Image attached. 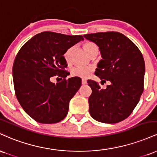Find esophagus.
Wrapping results in <instances>:
<instances>
[{"mask_svg": "<svg viewBox=\"0 0 157 157\" xmlns=\"http://www.w3.org/2000/svg\"><path fill=\"white\" fill-rule=\"evenodd\" d=\"M86 83H87V81H86V80H84V79H82V84L86 85Z\"/></svg>", "mask_w": 157, "mask_h": 157, "instance_id": "obj_1", "label": "esophagus"}]
</instances>
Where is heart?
Segmentation results:
<instances>
[{
	"mask_svg": "<svg viewBox=\"0 0 157 157\" xmlns=\"http://www.w3.org/2000/svg\"><path fill=\"white\" fill-rule=\"evenodd\" d=\"M83 48L85 51L88 53L89 56H92L95 54H98L99 49L98 47L94 43L88 41L83 44ZM74 48L70 47L66 50L64 53V58L66 63H69L71 60V55H72ZM94 71V68L91 66H87V67H83V66H75V67L71 68V75L74 77H82V78H86L91 75V72Z\"/></svg>",
	"mask_w": 157,
	"mask_h": 157,
	"instance_id": "1",
	"label": "heart"
}]
</instances>
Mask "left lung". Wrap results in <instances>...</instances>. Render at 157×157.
<instances>
[{
  "mask_svg": "<svg viewBox=\"0 0 157 157\" xmlns=\"http://www.w3.org/2000/svg\"><path fill=\"white\" fill-rule=\"evenodd\" d=\"M84 37L95 43L101 52L102 59L95 75L102 82L110 81L103 89L96 81L88 80L92 90L89 98L90 114L104 123L121 122L133 112L144 91L143 56L137 46L120 32H97Z\"/></svg>",
  "mask_w": 157,
  "mask_h": 157,
  "instance_id": "8db88e82",
  "label": "left lung"
}]
</instances>
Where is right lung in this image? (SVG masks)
<instances>
[{
  "label": "right lung",
  "mask_w": 157,
  "mask_h": 157,
  "mask_svg": "<svg viewBox=\"0 0 157 157\" xmlns=\"http://www.w3.org/2000/svg\"><path fill=\"white\" fill-rule=\"evenodd\" d=\"M84 40L82 35L44 32L32 37L16 55L12 67L15 95L21 107L35 121L57 123L66 117L71 99L81 86V79L66 80L68 72L63 55ZM54 76L63 78L55 84Z\"/></svg>",
  "instance_id": "add662e5"
}]
</instances>
